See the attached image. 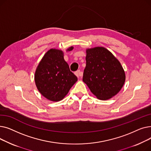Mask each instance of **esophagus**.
Masks as SVG:
<instances>
[{
	"instance_id": "34e87169",
	"label": "esophagus",
	"mask_w": 151,
	"mask_h": 151,
	"mask_svg": "<svg viewBox=\"0 0 151 151\" xmlns=\"http://www.w3.org/2000/svg\"><path fill=\"white\" fill-rule=\"evenodd\" d=\"M75 74L78 77H80V76H83V72L81 71H80V70H78L76 71L75 72Z\"/></svg>"
}]
</instances>
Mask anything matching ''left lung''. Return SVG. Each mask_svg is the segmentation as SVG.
<instances>
[{
	"label": "left lung",
	"mask_w": 151,
	"mask_h": 151,
	"mask_svg": "<svg viewBox=\"0 0 151 151\" xmlns=\"http://www.w3.org/2000/svg\"><path fill=\"white\" fill-rule=\"evenodd\" d=\"M86 60L83 81L97 99L106 100L120 91L125 75L120 62L111 52L104 47L88 49Z\"/></svg>",
	"instance_id": "left-lung-1"
}]
</instances>
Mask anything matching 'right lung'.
<instances>
[{
	"label": "right lung",
	"mask_w": 151,
	"mask_h": 151,
	"mask_svg": "<svg viewBox=\"0 0 151 151\" xmlns=\"http://www.w3.org/2000/svg\"><path fill=\"white\" fill-rule=\"evenodd\" d=\"M70 47L67 51H71ZM77 77L70 70L62 51L51 49L42 58L37 68L35 81L43 96L53 101L62 100L77 81Z\"/></svg>",
	"instance_id": "add662e5"
}]
</instances>
